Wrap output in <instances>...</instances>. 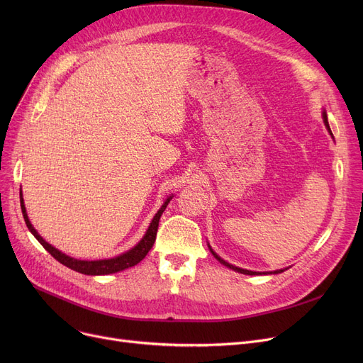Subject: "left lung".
<instances>
[{"instance_id":"8db88e82","label":"left lung","mask_w":363,"mask_h":363,"mask_svg":"<svg viewBox=\"0 0 363 363\" xmlns=\"http://www.w3.org/2000/svg\"><path fill=\"white\" fill-rule=\"evenodd\" d=\"M322 118H323V123H325V126H327V129L330 130V133L333 135V132H331V129H330V125H328V118H327V111L323 110L322 111ZM208 245V244H207ZM208 249H211V252H212V255L222 263V264H225L226 268H230V269H234L235 272H240V274H244V275H257V274H260V272H253V271H247V269H242V268H237V266H234V264H231V263H228V262H225L223 259H220L213 250H212V247L208 245ZM285 269H279V271H274V272H268V274H281V272H284ZM264 274V272H263Z\"/></svg>"}]
</instances>
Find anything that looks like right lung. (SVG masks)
I'll return each instance as SVG.
<instances>
[{
  "label": "right lung",
  "mask_w": 363,
  "mask_h": 363,
  "mask_svg": "<svg viewBox=\"0 0 363 363\" xmlns=\"http://www.w3.org/2000/svg\"><path fill=\"white\" fill-rule=\"evenodd\" d=\"M172 197L174 196H169L166 199V201L162 204V207L159 208V212L156 213V216L152 218L148 230L145 233V235L141 238V241L132 247L130 250L113 257V259H103V260H79V259H73L62 252H59L55 249V247H52L51 244H48L40 234L36 233L35 228L32 226L29 218H28V213H26V207H25V203H23V197H22V188H21V207H22V213H23V218H25V222H26V226L28 230L33 234V237L41 242V245L44 247V249L55 259L59 260L62 264L67 266V268L79 272V274H84V275H108V274H114V272H121L123 269H128L130 268V266H135L137 263H140L145 256L147 253L151 250L152 244H155L156 241V235H157V228H159V220H160V216L163 215L166 206L169 204V201L172 200Z\"/></svg>",
  "instance_id": "right-lung-1"
}]
</instances>
